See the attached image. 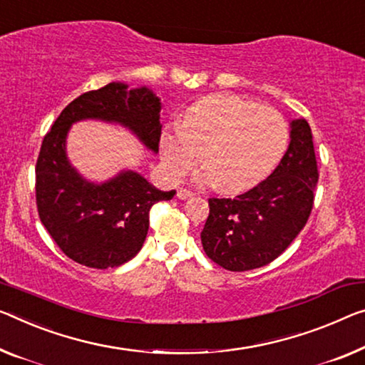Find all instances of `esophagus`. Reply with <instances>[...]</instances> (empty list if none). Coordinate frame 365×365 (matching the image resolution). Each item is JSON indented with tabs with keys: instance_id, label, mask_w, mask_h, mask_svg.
I'll list each match as a JSON object with an SVG mask.
<instances>
[{
	"instance_id": "1",
	"label": "esophagus",
	"mask_w": 365,
	"mask_h": 365,
	"mask_svg": "<svg viewBox=\"0 0 365 365\" xmlns=\"http://www.w3.org/2000/svg\"><path fill=\"white\" fill-rule=\"evenodd\" d=\"M192 190H189V189H178V197L179 199H189V197H192Z\"/></svg>"
}]
</instances>
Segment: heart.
Here are the masks:
<instances>
[{"instance_id": "b5f03b06", "label": "heart", "mask_w": 365, "mask_h": 365, "mask_svg": "<svg viewBox=\"0 0 365 365\" xmlns=\"http://www.w3.org/2000/svg\"><path fill=\"white\" fill-rule=\"evenodd\" d=\"M287 143L289 124L280 112L237 94H214L187 108L182 127L161 135L160 155L168 176L179 181L204 150L205 168L195 182L235 194L271 175Z\"/></svg>"}]
</instances>
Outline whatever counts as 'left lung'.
Masks as SVG:
<instances>
[{
	"label": "left lung",
	"mask_w": 365,
	"mask_h": 365,
	"mask_svg": "<svg viewBox=\"0 0 365 365\" xmlns=\"http://www.w3.org/2000/svg\"><path fill=\"white\" fill-rule=\"evenodd\" d=\"M290 127V145L271 176L233 199H209L202 246L227 271H251L272 262L312 214L319 176L312 130L305 119L292 120Z\"/></svg>",
	"instance_id": "obj_1"
}]
</instances>
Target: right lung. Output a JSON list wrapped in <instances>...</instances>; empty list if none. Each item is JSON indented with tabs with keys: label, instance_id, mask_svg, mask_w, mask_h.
<instances>
[{
	"label": "right lung",
	"instance_id": "add662e5",
	"mask_svg": "<svg viewBox=\"0 0 365 365\" xmlns=\"http://www.w3.org/2000/svg\"><path fill=\"white\" fill-rule=\"evenodd\" d=\"M161 103L147 88L127 91L124 83H109L66 106L42 140L36 165L38 218L58 248L78 264L108 269L124 264L142 248L150 225V209L170 200L140 176L124 171L104 184L83 179L66 160L65 138L73 122L101 119L130 128L158 151Z\"/></svg>",
	"mask_w": 365,
	"mask_h": 365
}]
</instances>
